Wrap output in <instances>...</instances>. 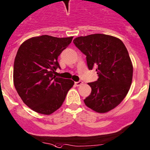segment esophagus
<instances>
[{
	"instance_id": "esophagus-1",
	"label": "esophagus",
	"mask_w": 150,
	"mask_h": 150,
	"mask_svg": "<svg viewBox=\"0 0 150 150\" xmlns=\"http://www.w3.org/2000/svg\"><path fill=\"white\" fill-rule=\"evenodd\" d=\"M75 86H81V85H82V84H83V82H82L81 81H77V82H75Z\"/></svg>"
}]
</instances>
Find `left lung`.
Wrapping results in <instances>:
<instances>
[{"mask_svg": "<svg viewBox=\"0 0 150 150\" xmlns=\"http://www.w3.org/2000/svg\"><path fill=\"white\" fill-rule=\"evenodd\" d=\"M73 43L86 56L89 69L96 67L98 75L96 81L88 83L92 92L85 104L99 113L110 111L124 100L132 83L133 67L125 45L104 34L81 36Z\"/></svg>", "mask_w": 150, "mask_h": 150, "instance_id": "1", "label": "left lung"}]
</instances>
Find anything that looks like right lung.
I'll use <instances>...</instances> for the list:
<instances>
[{
	"instance_id": "obj_1",
	"label": "right lung",
	"mask_w": 150,
	"mask_h": 150,
	"mask_svg": "<svg viewBox=\"0 0 150 150\" xmlns=\"http://www.w3.org/2000/svg\"><path fill=\"white\" fill-rule=\"evenodd\" d=\"M73 37L41 35L23 42L14 62V85L23 103L38 113L50 115L59 109L74 85L70 79L56 77L61 68L58 56Z\"/></svg>"
}]
</instances>
